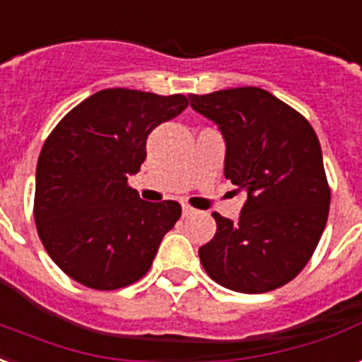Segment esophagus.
I'll return each instance as SVG.
<instances>
[{
  "label": "esophagus",
  "instance_id": "34e87169",
  "mask_svg": "<svg viewBox=\"0 0 362 362\" xmlns=\"http://www.w3.org/2000/svg\"><path fill=\"white\" fill-rule=\"evenodd\" d=\"M181 207H183V217H190V215H194L196 213L194 207H190L189 204H181Z\"/></svg>",
  "mask_w": 362,
  "mask_h": 362
}]
</instances>
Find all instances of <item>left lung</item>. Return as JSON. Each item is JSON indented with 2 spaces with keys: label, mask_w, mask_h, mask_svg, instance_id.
<instances>
[{
  "label": "left lung",
  "mask_w": 362,
  "mask_h": 362,
  "mask_svg": "<svg viewBox=\"0 0 362 362\" xmlns=\"http://www.w3.org/2000/svg\"><path fill=\"white\" fill-rule=\"evenodd\" d=\"M219 126L225 177L247 196L240 219L213 213L217 232L198 249L207 276L236 293H268L308 264L323 234L330 189L315 132L300 113L257 88L190 94Z\"/></svg>",
  "instance_id": "left-lung-1"
}]
</instances>
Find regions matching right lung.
Wrapping results in <instances>:
<instances>
[{"label": "right lung", "instance_id": "obj_1", "mask_svg": "<svg viewBox=\"0 0 362 362\" xmlns=\"http://www.w3.org/2000/svg\"><path fill=\"white\" fill-rule=\"evenodd\" d=\"M187 105L183 94L105 88L71 109L47 137L33 217L47 253L71 279L113 291L149 272L181 206L141 200L128 177L147 156L151 132Z\"/></svg>", "mask_w": 362, "mask_h": 362}]
</instances>
